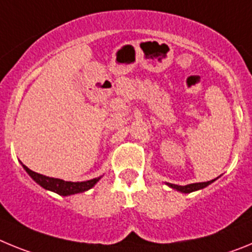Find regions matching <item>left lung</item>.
<instances>
[{"label":"left lung","instance_id":"1","mask_svg":"<svg viewBox=\"0 0 252 252\" xmlns=\"http://www.w3.org/2000/svg\"><path fill=\"white\" fill-rule=\"evenodd\" d=\"M215 180L216 179H212V180H209V182H203V183H193V184H188V186H177V184L166 183V186H169L173 189H177V190H179V192L182 193H192V192H195V190H199V189L206 188L207 186L213 183Z\"/></svg>","mask_w":252,"mask_h":252}]
</instances>
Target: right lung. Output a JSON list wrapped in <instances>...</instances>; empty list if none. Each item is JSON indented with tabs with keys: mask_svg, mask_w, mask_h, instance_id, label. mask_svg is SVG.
<instances>
[{
	"mask_svg": "<svg viewBox=\"0 0 252 252\" xmlns=\"http://www.w3.org/2000/svg\"><path fill=\"white\" fill-rule=\"evenodd\" d=\"M24 166V169L26 170V173H28L40 187H43L46 190H51V192L58 193L59 195H64V197H66V195L77 194V193L86 192V190L91 189L92 187H94V184L101 179V177H98L94 178V179L86 180V182H65V180L63 179H58V178L45 177V175L39 174V173H35V171L30 170L28 166Z\"/></svg>",
	"mask_w": 252,
	"mask_h": 252,
	"instance_id": "1",
	"label": "right lung"
}]
</instances>
